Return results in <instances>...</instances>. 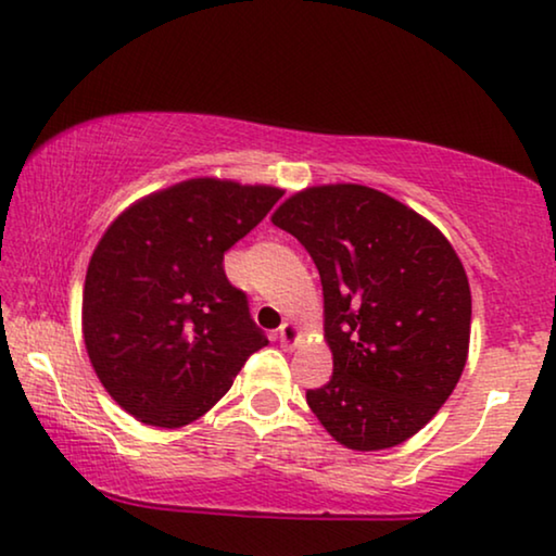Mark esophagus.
<instances>
[{"mask_svg": "<svg viewBox=\"0 0 556 556\" xmlns=\"http://www.w3.org/2000/svg\"><path fill=\"white\" fill-rule=\"evenodd\" d=\"M278 341L283 349H295V345L301 343V328L295 324H283L278 328Z\"/></svg>", "mask_w": 556, "mask_h": 556, "instance_id": "34e87169", "label": "esophagus"}]
</instances>
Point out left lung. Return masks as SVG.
Listing matches in <instances>:
<instances>
[{
    "instance_id": "left-lung-1",
    "label": "left lung",
    "mask_w": 556,
    "mask_h": 556,
    "mask_svg": "<svg viewBox=\"0 0 556 556\" xmlns=\"http://www.w3.org/2000/svg\"><path fill=\"white\" fill-rule=\"evenodd\" d=\"M320 273L333 376L305 391L311 412L353 452H381L424 429L469 358L471 291L431 220L356 182L313 185L273 213Z\"/></svg>"
}]
</instances>
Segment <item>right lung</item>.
<instances>
[{
    "instance_id": "1",
    "label": "right lung",
    "mask_w": 556,
    "mask_h": 556,
    "mask_svg": "<svg viewBox=\"0 0 556 556\" xmlns=\"http://www.w3.org/2000/svg\"><path fill=\"white\" fill-rule=\"evenodd\" d=\"M283 192L190 178L135 200L102 232L85 276L83 338L104 391L138 421H198L268 345L245 293L225 278L223 253Z\"/></svg>"
}]
</instances>
